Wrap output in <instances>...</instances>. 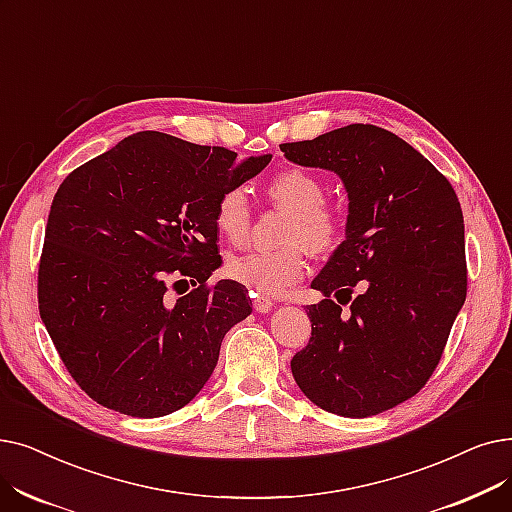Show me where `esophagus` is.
<instances>
[{"instance_id":"esophagus-1","label":"esophagus","mask_w":512,"mask_h":512,"mask_svg":"<svg viewBox=\"0 0 512 512\" xmlns=\"http://www.w3.org/2000/svg\"><path fill=\"white\" fill-rule=\"evenodd\" d=\"M272 299L270 297H265V295H257L255 299H253V307H255V311H259V314H268V311L272 309Z\"/></svg>"}]
</instances>
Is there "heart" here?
<instances>
[{
    "label": "heart",
    "instance_id": "1",
    "mask_svg": "<svg viewBox=\"0 0 512 512\" xmlns=\"http://www.w3.org/2000/svg\"><path fill=\"white\" fill-rule=\"evenodd\" d=\"M272 201L288 209L282 240L288 242L274 251H251L232 255L226 274L253 291V295H280L286 286L303 278L307 261L305 247L314 253L337 249L345 234V213L339 205L326 201V184L320 175L303 167L276 173L268 182ZM213 224L217 234L230 244L249 238L253 211L247 192L228 188L219 194Z\"/></svg>",
    "mask_w": 512,
    "mask_h": 512
}]
</instances>
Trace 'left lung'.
<instances>
[{"label": "left lung", "mask_w": 512, "mask_h": 512, "mask_svg": "<svg viewBox=\"0 0 512 512\" xmlns=\"http://www.w3.org/2000/svg\"><path fill=\"white\" fill-rule=\"evenodd\" d=\"M288 161L335 171L345 240L311 282V339L291 370L318 408L366 418L427 385L466 299L464 221L446 175L395 133L353 123L280 144ZM356 297H352V293ZM335 294L350 311L329 299Z\"/></svg>", "instance_id": "obj_1"}]
</instances>
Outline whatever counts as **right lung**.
Returning a JSON list of instances; mask_svg holds the SVG:
<instances>
[{
	"label": "right lung",
	"instance_id": "1",
	"mask_svg": "<svg viewBox=\"0 0 512 512\" xmlns=\"http://www.w3.org/2000/svg\"><path fill=\"white\" fill-rule=\"evenodd\" d=\"M270 161L140 131L66 175L37 301L62 364L94 402L157 418L205 387L226 332L251 314L242 284H209L221 263L215 203Z\"/></svg>",
	"mask_w": 512,
	"mask_h": 512
}]
</instances>
